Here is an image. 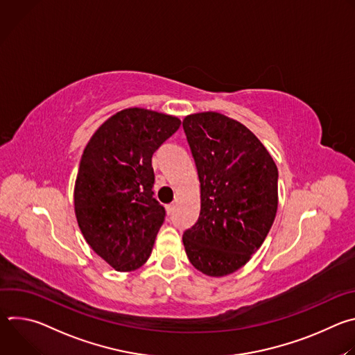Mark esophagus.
<instances>
[{"instance_id":"esophagus-1","label":"esophagus","mask_w":355,"mask_h":355,"mask_svg":"<svg viewBox=\"0 0 355 355\" xmlns=\"http://www.w3.org/2000/svg\"><path fill=\"white\" fill-rule=\"evenodd\" d=\"M166 209H167V214H168V215H171V214L175 211V204H170V205H167V207H166Z\"/></svg>"}]
</instances>
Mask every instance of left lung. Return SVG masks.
<instances>
[{
  "label": "left lung",
  "instance_id": "left-lung-1",
  "mask_svg": "<svg viewBox=\"0 0 355 355\" xmlns=\"http://www.w3.org/2000/svg\"><path fill=\"white\" fill-rule=\"evenodd\" d=\"M182 126L200 182L199 218L182 243L198 271L225 277L250 261L274 223L278 168L254 133L219 112L188 115Z\"/></svg>",
  "mask_w": 355,
  "mask_h": 355
}]
</instances>
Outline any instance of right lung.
<instances>
[{"mask_svg": "<svg viewBox=\"0 0 355 355\" xmlns=\"http://www.w3.org/2000/svg\"><path fill=\"white\" fill-rule=\"evenodd\" d=\"M180 125L173 115L128 108L101 125L84 148L74 185L77 223L116 271H135L151 254L166 216L151 191V157Z\"/></svg>", "mask_w": 355, "mask_h": 355, "instance_id": "right-lung-1", "label": "right lung"}]
</instances>
